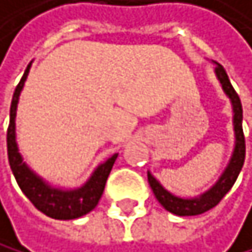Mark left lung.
Wrapping results in <instances>:
<instances>
[{
  "label": "left lung",
  "instance_id": "obj_1",
  "mask_svg": "<svg viewBox=\"0 0 252 252\" xmlns=\"http://www.w3.org/2000/svg\"><path fill=\"white\" fill-rule=\"evenodd\" d=\"M217 64L215 68V75H217L219 83L221 85V90L224 94L228 95V99L231 100L232 105V127H234V150L231 155V159L226 165V169L220 175V178L217 180L211 189L203 192L198 197H192V198H183L177 197V195L170 193L167 189L162 188V184L153 177L150 172H147V178L149 184L155 193L157 200L161 203V206L175 215H180V217H189V215H200L206 211H209L215 208L221 198L226 193L231 190L234 186L235 180H237L239 173L243 167L245 162V136H243V128H242V121H243V110H242V103L239 99V94L235 93L232 88V85L229 82L228 74H226L224 68L221 64Z\"/></svg>",
  "mask_w": 252,
  "mask_h": 252
}]
</instances>
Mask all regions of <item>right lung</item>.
I'll return each instance as SVG.
<instances>
[{"mask_svg": "<svg viewBox=\"0 0 252 252\" xmlns=\"http://www.w3.org/2000/svg\"><path fill=\"white\" fill-rule=\"evenodd\" d=\"M31 63L28 64L24 75L21 77L18 87L15 88L13 97H12L10 122H9V130H7L9 164H10L13 177L20 186V189L31 200V203L35 208L41 211L43 214H46L51 219L74 220L91 212L95 206H97L105 189V183H107V178L113 169V164L116 158H118V153H114L107 161L99 164L91 173L88 181L75 189L54 188L48 181H44L41 177H38V175L23 161V157L17 144V125H15V118H17L20 94L23 91L24 82L28 79Z\"/></svg>", "mask_w": 252, "mask_h": 252, "instance_id": "add662e5", "label": "right lung"}]
</instances>
